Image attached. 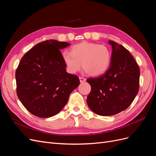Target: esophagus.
Instances as JSON below:
<instances>
[{
    "mask_svg": "<svg viewBox=\"0 0 156 156\" xmlns=\"http://www.w3.org/2000/svg\"><path fill=\"white\" fill-rule=\"evenodd\" d=\"M79 80H80V82L81 83H84V81H86V79H84L83 77H79Z\"/></svg>",
    "mask_w": 156,
    "mask_h": 156,
    "instance_id": "esophagus-1",
    "label": "esophagus"
}]
</instances>
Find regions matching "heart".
<instances>
[{"label": "heart", "instance_id": "b5f03b06", "mask_svg": "<svg viewBox=\"0 0 156 156\" xmlns=\"http://www.w3.org/2000/svg\"><path fill=\"white\" fill-rule=\"evenodd\" d=\"M112 53L107 46L88 41L74 45L71 52L65 51L62 59L70 73L83 69L90 76H99L105 73L111 63Z\"/></svg>", "mask_w": 156, "mask_h": 156}]
</instances>
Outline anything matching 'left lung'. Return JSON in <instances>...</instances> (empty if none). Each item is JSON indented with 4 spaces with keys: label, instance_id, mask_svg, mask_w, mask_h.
Returning <instances> with one entry per match:
<instances>
[{
    "label": "left lung",
    "instance_id": "left-lung-1",
    "mask_svg": "<svg viewBox=\"0 0 156 156\" xmlns=\"http://www.w3.org/2000/svg\"><path fill=\"white\" fill-rule=\"evenodd\" d=\"M112 58L105 73L87 81L91 91L87 104L92 111L100 116H112L125 111L139 92L140 69L129 51L114 41Z\"/></svg>",
    "mask_w": 156,
    "mask_h": 156
}]
</instances>
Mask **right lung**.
<instances>
[{
	"mask_svg": "<svg viewBox=\"0 0 156 156\" xmlns=\"http://www.w3.org/2000/svg\"><path fill=\"white\" fill-rule=\"evenodd\" d=\"M69 45L56 40L44 41L21 58L16 72L17 94L32 115L40 118L57 115L79 85L77 75L67 73L60 51Z\"/></svg>",
	"mask_w": 156,
	"mask_h": 156,
	"instance_id": "1",
	"label": "right lung"
}]
</instances>
